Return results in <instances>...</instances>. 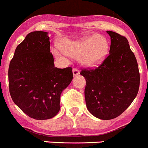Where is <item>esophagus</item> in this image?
I'll use <instances>...</instances> for the list:
<instances>
[{
	"instance_id": "obj_1",
	"label": "esophagus",
	"mask_w": 148,
	"mask_h": 148,
	"mask_svg": "<svg viewBox=\"0 0 148 148\" xmlns=\"http://www.w3.org/2000/svg\"><path fill=\"white\" fill-rule=\"evenodd\" d=\"M73 75L75 76V75H78V74L80 73V72H79V70H78V69H76V68H73Z\"/></svg>"
}]
</instances>
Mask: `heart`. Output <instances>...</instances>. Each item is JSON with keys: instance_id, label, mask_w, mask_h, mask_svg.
<instances>
[{"instance_id": "heart-1", "label": "heart", "mask_w": 148, "mask_h": 148, "mask_svg": "<svg viewBox=\"0 0 148 148\" xmlns=\"http://www.w3.org/2000/svg\"><path fill=\"white\" fill-rule=\"evenodd\" d=\"M61 48L53 47L52 53L56 57L64 58V53L73 58H79L81 64L87 66H94L102 62L108 55V42L99 35L87 36L78 40H64Z\"/></svg>"}]
</instances>
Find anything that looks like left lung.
Returning a JSON list of instances; mask_svg holds the SVG:
<instances>
[{
	"label": "left lung",
	"instance_id": "8db88e82",
	"mask_svg": "<svg viewBox=\"0 0 148 148\" xmlns=\"http://www.w3.org/2000/svg\"><path fill=\"white\" fill-rule=\"evenodd\" d=\"M110 37L108 56L95 69H83L86 105L96 118L110 120L130 105L138 93L140 75L136 58L125 36L107 31Z\"/></svg>",
	"mask_w": 148,
	"mask_h": 148
}]
</instances>
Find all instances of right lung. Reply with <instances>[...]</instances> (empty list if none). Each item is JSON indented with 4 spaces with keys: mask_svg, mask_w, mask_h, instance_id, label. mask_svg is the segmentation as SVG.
<instances>
[{
    "mask_svg": "<svg viewBox=\"0 0 148 148\" xmlns=\"http://www.w3.org/2000/svg\"><path fill=\"white\" fill-rule=\"evenodd\" d=\"M49 45L48 32H30L18 45L9 66L12 99L34 119H49L57 115L61 92L73 80L72 67H55Z\"/></svg>",
    "mask_w": 148,
    "mask_h": 148,
    "instance_id": "1",
    "label": "right lung"
}]
</instances>
